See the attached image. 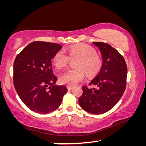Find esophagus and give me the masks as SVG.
<instances>
[{"mask_svg": "<svg viewBox=\"0 0 146 146\" xmlns=\"http://www.w3.org/2000/svg\"><path fill=\"white\" fill-rule=\"evenodd\" d=\"M67 87H68V90H72V89L73 88V86H68Z\"/></svg>", "mask_w": 146, "mask_h": 146, "instance_id": "esophagus-1", "label": "esophagus"}]
</instances>
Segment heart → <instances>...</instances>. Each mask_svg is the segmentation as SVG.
I'll return each instance as SVG.
<instances>
[{
    "label": "heart",
    "instance_id": "heart-1",
    "mask_svg": "<svg viewBox=\"0 0 146 146\" xmlns=\"http://www.w3.org/2000/svg\"><path fill=\"white\" fill-rule=\"evenodd\" d=\"M68 56L63 51L55 53L53 63L57 69L65 68L71 60H78L75 62V70H70L63 73L60 77L62 84L75 86L82 81L85 76V71L88 76L93 77L100 71L102 60L96 54L95 49L85 44L72 46L67 49Z\"/></svg>",
    "mask_w": 146,
    "mask_h": 146
}]
</instances>
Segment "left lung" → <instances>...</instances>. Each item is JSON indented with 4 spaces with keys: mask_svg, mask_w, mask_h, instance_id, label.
I'll use <instances>...</instances> for the list:
<instances>
[{
    "mask_svg": "<svg viewBox=\"0 0 146 146\" xmlns=\"http://www.w3.org/2000/svg\"><path fill=\"white\" fill-rule=\"evenodd\" d=\"M101 51L102 66L98 75L89 85L97 88L82 86L83 93L78 103L84 110L91 114H103L117 104L126 88L127 68L123 56L110 44L93 42Z\"/></svg>",
    "mask_w": 146,
    "mask_h": 146,
    "instance_id": "left-lung-1",
    "label": "left lung"
}]
</instances>
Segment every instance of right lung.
Wrapping results in <instances>:
<instances>
[{
  "label": "right lung",
  "instance_id": "right-lung-1",
  "mask_svg": "<svg viewBox=\"0 0 146 146\" xmlns=\"http://www.w3.org/2000/svg\"><path fill=\"white\" fill-rule=\"evenodd\" d=\"M60 44L35 41L17 55L13 64V84L29 110L48 114L56 110L68 89L56 86L51 59L62 49Z\"/></svg>",
  "mask_w": 146,
  "mask_h": 146
}]
</instances>
